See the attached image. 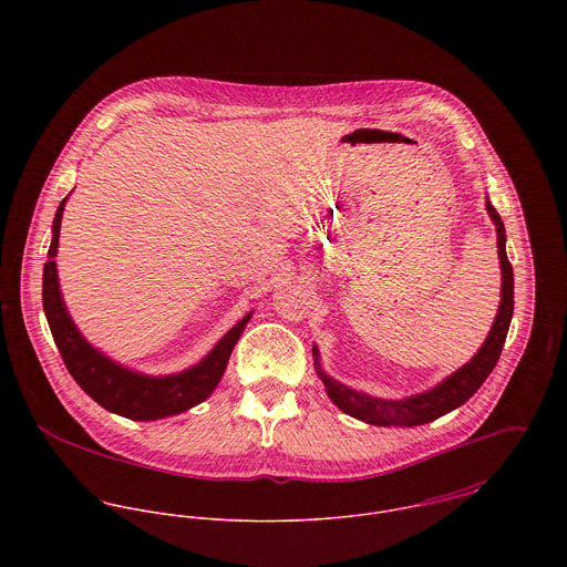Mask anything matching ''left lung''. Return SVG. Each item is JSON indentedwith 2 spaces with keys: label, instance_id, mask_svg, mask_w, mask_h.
Segmentation results:
<instances>
[{
  "label": "left lung",
  "instance_id": "1",
  "mask_svg": "<svg viewBox=\"0 0 567 567\" xmlns=\"http://www.w3.org/2000/svg\"><path fill=\"white\" fill-rule=\"evenodd\" d=\"M486 212L488 218L495 225V234H497V257H499V270H502V290H499V306H497V315L495 321L488 329L483 347L478 349V353L463 364L458 371H454L452 375H447L443 382H439L434 389L410 395L404 400H382V398H373L367 393H360L351 386L340 384L338 380L329 378L321 367V351L315 344L312 347V355H315V367L317 373L324 384V391L329 395V400L338 405L342 412L351 414L353 419H360L364 423L371 425H421V423H430L452 410H456L458 405L465 404L488 378V373L495 369L506 333H508V324L513 319V266L506 257V231H504V223L499 218V214L495 212V207L491 205L488 196H486Z\"/></svg>",
  "mask_w": 567,
  "mask_h": 567
}]
</instances>
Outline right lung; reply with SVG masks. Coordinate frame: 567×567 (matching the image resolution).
<instances>
[{
  "label": "right lung",
  "mask_w": 567,
  "mask_h": 567,
  "mask_svg": "<svg viewBox=\"0 0 567 567\" xmlns=\"http://www.w3.org/2000/svg\"><path fill=\"white\" fill-rule=\"evenodd\" d=\"M68 196L56 209L52 243L48 250V261L43 266V310L68 371L93 402H97L109 412L133 421H155L181 414L205 402L223 380L229 355L240 340L252 312H248L243 321L234 324L200 362L185 371L169 375H146L111 360L82 336L61 295L56 252Z\"/></svg>",
  "instance_id": "1"
}]
</instances>
